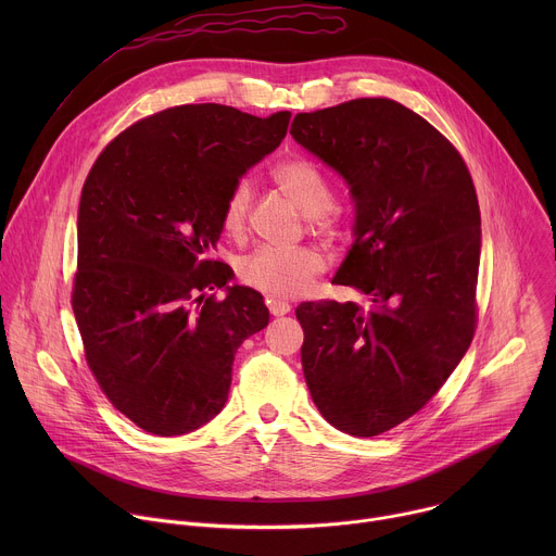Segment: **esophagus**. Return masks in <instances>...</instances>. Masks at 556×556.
I'll return each instance as SVG.
<instances>
[{
    "label": "esophagus",
    "mask_w": 556,
    "mask_h": 556,
    "mask_svg": "<svg viewBox=\"0 0 556 556\" xmlns=\"http://www.w3.org/2000/svg\"><path fill=\"white\" fill-rule=\"evenodd\" d=\"M268 309L273 316H283L290 312V305L283 301H268Z\"/></svg>",
    "instance_id": "34e87169"
}]
</instances>
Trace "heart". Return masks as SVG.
Here are the masks:
<instances>
[{"label":"heart","instance_id":"obj_1","mask_svg":"<svg viewBox=\"0 0 556 556\" xmlns=\"http://www.w3.org/2000/svg\"><path fill=\"white\" fill-rule=\"evenodd\" d=\"M275 182L286 193V198L307 215V226L314 235L328 242H337L343 237L345 226L341 213L334 204V189L326 174L307 157H292L275 169ZM253 191L249 180H237L219 211V226L230 240H244L251 224ZM326 270V260L319 251L309 247L301 249H260L237 264V279L247 288L273 299L290 301L303 296L314 279Z\"/></svg>","mask_w":556,"mask_h":556}]
</instances>
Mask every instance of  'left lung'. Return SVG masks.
Segmentation results:
<instances>
[{
    "label": "left lung",
    "instance_id": "obj_1",
    "mask_svg": "<svg viewBox=\"0 0 556 556\" xmlns=\"http://www.w3.org/2000/svg\"><path fill=\"white\" fill-rule=\"evenodd\" d=\"M290 134L345 178L356 240L332 283L371 296L296 307L305 382L332 427L380 435L433 399L478 328V193L453 142L399 101L296 114Z\"/></svg>",
    "mask_w": 556,
    "mask_h": 556
}]
</instances>
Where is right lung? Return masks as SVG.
<instances>
[{"mask_svg":"<svg viewBox=\"0 0 556 556\" xmlns=\"http://www.w3.org/2000/svg\"><path fill=\"white\" fill-rule=\"evenodd\" d=\"M288 123L290 112L167 108L121 131L86 178L74 319L105 399L147 433L213 420L237 348L268 326L260 292L215 296L230 268L213 251L228 189L279 147Z\"/></svg>","mask_w":556,"mask_h":556,"instance_id":"add662e5","label":"right lung"}]
</instances>
